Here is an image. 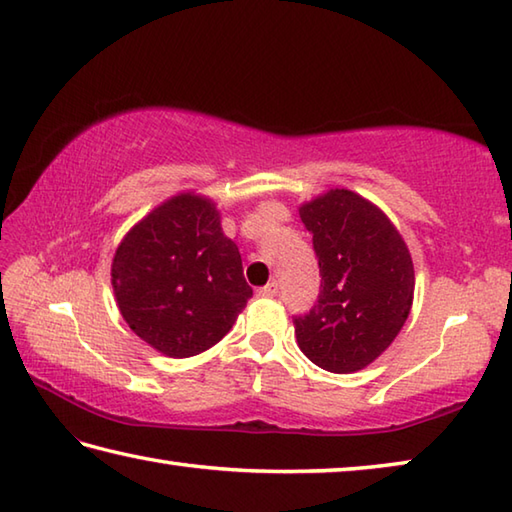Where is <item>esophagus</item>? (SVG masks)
I'll return each mask as SVG.
<instances>
[{
    "mask_svg": "<svg viewBox=\"0 0 512 512\" xmlns=\"http://www.w3.org/2000/svg\"><path fill=\"white\" fill-rule=\"evenodd\" d=\"M277 290H279V288H277V282L273 279V282H268L266 286L259 288V290H257V295H259V297H275V295H277Z\"/></svg>",
    "mask_w": 512,
    "mask_h": 512,
    "instance_id": "esophagus-1",
    "label": "esophagus"
}]
</instances>
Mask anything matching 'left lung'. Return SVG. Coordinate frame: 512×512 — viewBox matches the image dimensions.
Wrapping results in <instances>:
<instances>
[{
	"label": "left lung",
	"instance_id": "left-lung-1",
	"mask_svg": "<svg viewBox=\"0 0 512 512\" xmlns=\"http://www.w3.org/2000/svg\"><path fill=\"white\" fill-rule=\"evenodd\" d=\"M299 217L313 233L322 290L293 319L297 346L328 373H357L395 342L413 308L410 250L384 210L348 188L304 202Z\"/></svg>",
	"mask_w": 512,
	"mask_h": 512
}]
</instances>
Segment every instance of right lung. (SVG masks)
Wrapping results in <instances>:
<instances>
[{
  "instance_id": "obj_1",
  "label": "right lung",
  "mask_w": 512,
  "mask_h": 512,
  "mask_svg": "<svg viewBox=\"0 0 512 512\" xmlns=\"http://www.w3.org/2000/svg\"><path fill=\"white\" fill-rule=\"evenodd\" d=\"M110 284L130 330L175 359L215 346L253 297L217 204L195 190L168 197L128 230Z\"/></svg>"
}]
</instances>
